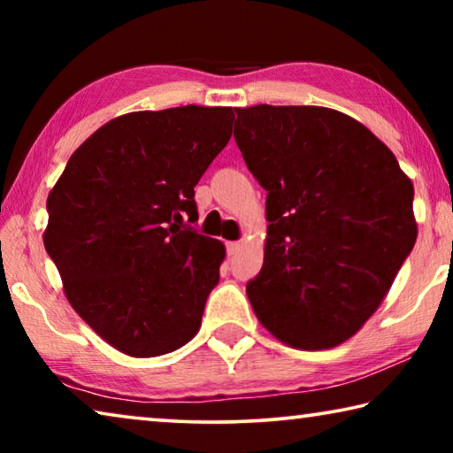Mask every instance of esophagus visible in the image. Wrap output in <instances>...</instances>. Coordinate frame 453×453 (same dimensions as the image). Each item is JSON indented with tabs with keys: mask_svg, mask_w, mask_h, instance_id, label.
<instances>
[{
	"mask_svg": "<svg viewBox=\"0 0 453 453\" xmlns=\"http://www.w3.org/2000/svg\"><path fill=\"white\" fill-rule=\"evenodd\" d=\"M227 245V251H229V254H235V251H240V248H242V243L240 242H227L226 243Z\"/></svg>",
	"mask_w": 453,
	"mask_h": 453,
	"instance_id": "obj_1",
	"label": "esophagus"
}]
</instances>
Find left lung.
Returning a JSON list of instances; mask_svg holds the SVG:
<instances>
[{"label":"left lung","instance_id":"1","mask_svg":"<svg viewBox=\"0 0 453 453\" xmlns=\"http://www.w3.org/2000/svg\"><path fill=\"white\" fill-rule=\"evenodd\" d=\"M234 137L267 191L257 319L297 349L349 340L380 308L418 237L413 186L389 148L318 105L235 110Z\"/></svg>","mask_w":453,"mask_h":453}]
</instances>
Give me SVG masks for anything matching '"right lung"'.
I'll return each mask as SVG.
<instances>
[{"label":"right lung","mask_w":453,"mask_h":453,"mask_svg":"<svg viewBox=\"0 0 453 453\" xmlns=\"http://www.w3.org/2000/svg\"><path fill=\"white\" fill-rule=\"evenodd\" d=\"M232 107L183 105L107 121L48 196L45 251L80 318L134 357L199 332L224 243L197 234L199 178L232 137Z\"/></svg>","instance_id":"1"}]
</instances>
